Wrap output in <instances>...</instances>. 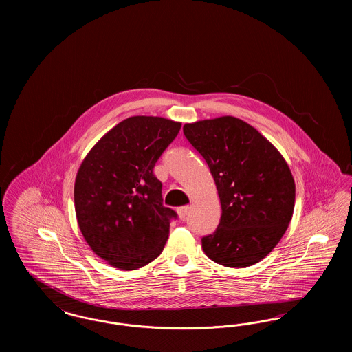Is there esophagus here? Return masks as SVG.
Returning <instances> with one entry per match:
<instances>
[{"instance_id": "1", "label": "esophagus", "mask_w": 352, "mask_h": 352, "mask_svg": "<svg viewBox=\"0 0 352 352\" xmlns=\"http://www.w3.org/2000/svg\"><path fill=\"white\" fill-rule=\"evenodd\" d=\"M177 212H178V217L181 220H184L186 217H187V212H188V207L187 206H184V207H179L178 210H177Z\"/></svg>"}]
</instances>
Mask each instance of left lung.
Masks as SVG:
<instances>
[{
	"label": "left lung",
	"instance_id": "1",
	"mask_svg": "<svg viewBox=\"0 0 352 352\" xmlns=\"http://www.w3.org/2000/svg\"><path fill=\"white\" fill-rule=\"evenodd\" d=\"M184 133L207 162L221 204L217 231L201 237L203 251L230 268L261 261L293 217L296 184L284 157L232 116L186 124Z\"/></svg>",
	"mask_w": 352,
	"mask_h": 352
}]
</instances>
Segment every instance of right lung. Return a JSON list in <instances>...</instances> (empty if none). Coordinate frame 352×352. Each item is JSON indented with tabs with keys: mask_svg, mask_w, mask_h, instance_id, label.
<instances>
[{
	"mask_svg": "<svg viewBox=\"0 0 352 352\" xmlns=\"http://www.w3.org/2000/svg\"><path fill=\"white\" fill-rule=\"evenodd\" d=\"M181 122L133 116L105 134L84 158L74 188L85 241L118 269H137L164 250L177 212L164 206L155 162L179 133Z\"/></svg>",
	"mask_w": 352,
	"mask_h": 352,
	"instance_id": "obj_1",
	"label": "right lung"
}]
</instances>
